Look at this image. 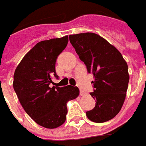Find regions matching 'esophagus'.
<instances>
[{
	"label": "esophagus",
	"instance_id": "1",
	"mask_svg": "<svg viewBox=\"0 0 146 146\" xmlns=\"http://www.w3.org/2000/svg\"><path fill=\"white\" fill-rule=\"evenodd\" d=\"M86 94V92H84L83 90H82V89H80V96H84Z\"/></svg>",
	"mask_w": 146,
	"mask_h": 146
}]
</instances>
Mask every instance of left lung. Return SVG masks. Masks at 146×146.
<instances>
[{
  "mask_svg": "<svg viewBox=\"0 0 146 146\" xmlns=\"http://www.w3.org/2000/svg\"><path fill=\"white\" fill-rule=\"evenodd\" d=\"M69 39L94 78L95 89L90 95L96 103L86 112L87 117L96 123L111 120L120 112L126 97L129 82L127 62L114 46L97 34H74Z\"/></svg>",
  "mask_w": 146,
  "mask_h": 146,
  "instance_id": "left-lung-1",
  "label": "left lung"
}]
</instances>
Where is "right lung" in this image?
Returning <instances> with one entry per match:
<instances>
[{
	"mask_svg": "<svg viewBox=\"0 0 146 146\" xmlns=\"http://www.w3.org/2000/svg\"><path fill=\"white\" fill-rule=\"evenodd\" d=\"M68 42V36H65L38 42L24 56L14 74V89L23 109L46 128L62 125L68 113V101L79 95L77 87L50 86L51 78L58 77L56 60Z\"/></svg>",
	"mask_w": 146,
	"mask_h": 146,
	"instance_id": "obj_1",
	"label": "right lung"
}]
</instances>
